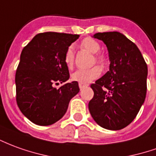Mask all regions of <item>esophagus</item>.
<instances>
[{
	"mask_svg": "<svg viewBox=\"0 0 156 156\" xmlns=\"http://www.w3.org/2000/svg\"><path fill=\"white\" fill-rule=\"evenodd\" d=\"M78 86H79V89H83V88H85V87H88V84H85V83H78Z\"/></svg>",
	"mask_w": 156,
	"mask_h": 156,
	"instance_id": "34e87169",
	"label": "esophagus"
}]
</instances>
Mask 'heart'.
<instances>
[{"label":"heart","mask_w":156,"mask_h":156,"mask_svg":"<svg viewBox=\"0 0 156 156\" xmlns=\"http://www.w3.org/2000/svg\"><path fill=\"white\" fill-rule=\"evenodd\" d=\"M80 46L84 50L89 51L91 53L95 54L100 51L101 44L99 42L92 38H86L80 43ZM100 63L103 65L106 62V58L103 54H95L94 62ZM64 62L68 68H72L74 62V52L73 46H69L64 54ZM101 74V68L99 66H94L88 69H78L72 74V79L73 81L79 82L82 83H89L94 79L98 78Z\"/></svg>","instance_id":"obj_1"}]
</instances>
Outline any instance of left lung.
<instances>
[{
	"label": "left lung",
	"instance_id": "obj_1",
	"mask_svg": "<svg viewBox=\"0 0 156 156\" xmlns=\"http://www.w3.org/2000/svg\"><path fill=\"white\" fill-rule=\"evenodd\" d=\"M108 49L110 70L92 83L89 110L94 120L109 130L131 123L144 102L148 67L137 45L119 32L97 33Z\"/></svg>",
	"mask_w": 156,
	"mask_h": 156
}]
</instances>
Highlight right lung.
Returning a JSON list of instances; mask_svg holds the SVG:
<instances>
[{
    "label": "right lung",
    "mask_w": 156,
    "mask_h": 156,
    "mask_svg": "<svg viewBox=\"0 0 156 156\" xmlns=\"http://www.w3.org/2000/svg\"><path fill=\"white\" fill-rule=\"evenodd\" d=\"M78 37L40 33L23 49L15 76L16 101L22 113L34 124L48 126L59 121L71 99L79 92L76 81L55 87L69 79L64 54Z\"/></svg>",
    "instance_id": "1"
}]
</instances>
